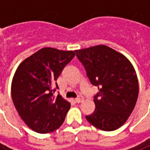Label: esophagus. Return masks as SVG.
<instances>
[{"instance_id": "esophagus-1", "label": "esophagus", "mask_w": 150, "mask_h": 150, "mask_svg": "<svg viewBox=\"0 0 150 150\" xmlns=\"http://www.w3.org/2000/svg\"><path fill=\"white\" fill-rule=\"evenodd\" d=\"M83 100H84V98H83V96H79L78 97L75 99V102L76 103H81Z\"/></svg>"}]
</instances>
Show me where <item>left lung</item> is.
Returning <instances> with one entry per match:
<instances>
[{
  "label": "left lung",
  "mask_w": 150,
  "mask_h": 150,
  "mask_svg": "<svg viewBox=\"0 0 150 150\" xmlns=\"http://www.w3.org/2000/svg\"><path fill=\"white\" fill-rule=\"evenodd\" d=\"M91 83L98 87L96 109L86 119L96 128L113 131L123 125L134 109L139 86L128 59L104 45L75 50Z\"/></svg>",
  "instance_id": "left-lung-1"
}]
</instances>
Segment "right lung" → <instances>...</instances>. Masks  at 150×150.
<instances>
[{
  "label": "right lung",
  "instance_id": "obj_1",
  "mask_svg": "<svg viewBox=\"0 0 150 150\" xmlns=\"http://www.w3.org/2000/svg\"><path fill=\"white\" fill-rule=\"evenodd\" d=\"M75 55L71 50L42 48L25 59L15 72L13 102L21 119L35 132H53L64 121L71 104L54 93L59 89L57 79Z\"/></svg>",
  "mask_w": 150,
  "mask_h": 150
}]
</instances>
